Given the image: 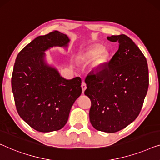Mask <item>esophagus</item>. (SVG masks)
Wrapping results in <instances>:
<instances>
[{
  "label": "esophagus",
  "instance_id": "1",
  "mask_svg": "<svg viewBox=\"0 0 160 160\" xmlns=\"http://www.w3.org/2000/svg\"><path fill=\"white\" fill-rule=\"evenodd\" d=\"M82 92H83V93H84V91H85V89H87V84H86V83L84 82H83L82 83Z\"/></svg>",
  "mask_w": 160,
  "mask_h": 160
}]
</instances>
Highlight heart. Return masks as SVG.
<instances>
[{"label": "heart", "instance_id": "obj_1", "mask_svg": "<svg viewBox=\"0 0 160 160\" xmlns=\"http://www.w3.org/2000/svg\"><path fill=\"white\" fill-rule=\"evenodd\" d=\"M97 58L96 63L98 66L103 65L108 61V54L107 52L103 51L102 48L99 45L92 46L89 48L84 54L82 55V58L84 59H91Z\"/></svg>", "mask_w": 160, "mask_h": 160}]
</instances>
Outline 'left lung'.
Here are the masks:
<instances>
[{
    "instance_id": "8db88e82",
    "label": "left lung",
    "mask_w": 160,
    "mask_h": 160,
    "mask_svg": "<svg viewBox=\"0 0 160 160\" xmlns=\"http://www.w3.org/2000/svg\"><path fill=\"white\" fill-rule=\"evenodd\" d=\"M118 50L101 69L85 78L84 94L91 99L89 120L97 130L115 133L135 120L149 87L147 59L125 34L108 37Z\"/></svg>"
}]
</instances>
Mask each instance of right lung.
Segmentation results:
<instances>
[{
    "instance_id": "1",
    "label": "right lung",
    "mask_w": 160,
    "mask_h": 160,
    "mask_svg": "<svg viewBox=\"0 0 160 160\" xmlns=\"http://www.w3.org/2000/svg\"><path fill=\"white\" fill-rule=\"evenodd\" d=\"M66 34L54 31L39 36L18 53L13 66L11 87L19 116L36 131H58L68 121L71 107L82 94V79L68 80L45 61V51L67 48Z\"/></svg>"
}]
</instances>
